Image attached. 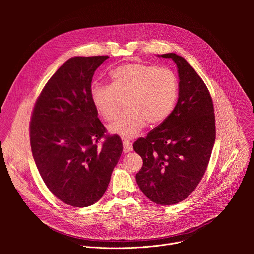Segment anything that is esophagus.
Returning a JSON list of instances; mask_svg holds the SVG:
<instances>
[{
  "mask_svg": "<svg viewBox=\"0 0 254 254\" xmlns=\"http://www.w3.org/2000/svg\"><path fill=\"white\" fill-rule=\"evenodd\" d=\"M123 144H124V152L125 153H129L132 151V144L129 140H124Z\"/></svg>",
  "mask_w": 254,
  "mask_h": 254,
  "instance_id": "obj_1",
  "label": "esophagus"
}]
</instances>
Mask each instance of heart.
Masks as SVG:
<instances>
[{"instance_id":"b5f03b06","label":"heart","mask_w":254,"mask_h":254,"mask_svg":"<svg viewBox=\"0 0 254 254\" xmlns=\"http://www.w3.org/2000/svg\"><path fill=\"white\" fill-rule=\"evenodd\" d=\"M178 94V80L168 68L127 63L111 73L110 85H94L92 104L105 121H114L126 101L127 112L108 126V131L124 138L134 137L146 127L164 123L172 113Z\"/></svg>"}]
</instances>
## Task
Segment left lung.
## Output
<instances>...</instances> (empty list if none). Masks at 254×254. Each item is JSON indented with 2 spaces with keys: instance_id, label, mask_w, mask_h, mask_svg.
Masks as SVG:
<instances>
[{
  "instance_id": "1",
  "label": "left lung",
  "mask_w": 254,
  "mask_h": 254,
  "mask_svg": "<svg viewBox=\"0 0 254 254\" xmlns=\"http://www.w3.org/2000/svg\"><path fill=\"white\" fill-rule=\"evenodd\" d=\"M158 57L176 63L179 96L167 120L133 143L142 159L135 179L151 201L174 205L185 200L205 174L215 142V116L209 90L187 60L175 53Z\"/></svg>"
}]
</instances>
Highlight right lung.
Masks as SVG:
<instances>
[{
  "label": "right lung",
  "instance_id": "right-lung-1",
  "mask_svg": "<svg viewBox=\"0 0 254 254\" xmlns=\"http://www.w3.org/2000/svg\"><path fill=\"white\" fill-rule=\"evenodd\" d=\"M107 58L68 59L44 86L32 115L35 164L51 193L73 207L90 206L103 196L123 152L116 134L97 146L105 128L91 101V81Z\"/></svg>",
  "mask_w": 254,
  "mask_h": 254
}]
</instances>
